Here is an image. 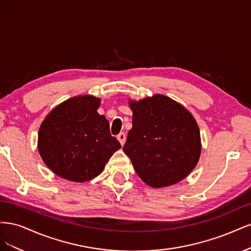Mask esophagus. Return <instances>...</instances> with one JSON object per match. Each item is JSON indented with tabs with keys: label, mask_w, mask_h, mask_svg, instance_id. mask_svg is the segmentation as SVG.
<instances>
[{
	"label": "esophagus",
	"mask_w": 251,
	"mask_h": 251,
	"mask_svg": "<svg viewBox=\"0 0 251 251\" xmlns=\"http://www.w3.org/2000/svg\"><path fill=\"white\" fill-rule=\"evenodd\" d=\"M117 139L119 140V142L121 143V146H124L126 142V134L125 133H119L117 135Z\"/></svg>",
	"instance_id": "esophagus-1"
}]
</instances>
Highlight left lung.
Wrapping results in <instances>:
<instances>
[{"instance_id":"left-lung-1","label":"left lung","mask_w":251,"mask_h":251,"mask_svg":"<svg viewBox=\"0 0 251 251\" xmlns=\"http://www.w3.org/2000/svg\"><path fill=\"white\" fill-rule=\"evenodd\" d=\"M133 127L124 147L140 179L151 187L178 183L196 168L201 155L200 130L185 107L155 94L130 100Z\"/></svg>"}]
</instances>
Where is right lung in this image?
Listing matches in <instances>:
<instances>
[{"label":"right lung","instance_id":"1","mask_svg":"<svg viewBox=\"0 0 251 251\" xmlns=\"http://www.w3.org/2000/svg\"><path fill=\"white\" fill-rule=\"evenodd\" d=\"M100 98H69L45 117L37 149L48 168L60 178L86 182L97 177L121 146L111 136L110 125L97 113Z\"/></svg>","mask_w":251,"mask_h":251}]
</instances>
